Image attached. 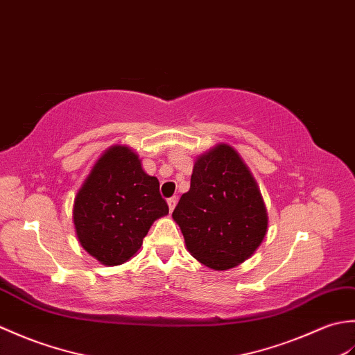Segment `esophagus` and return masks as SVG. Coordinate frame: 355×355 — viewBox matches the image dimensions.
I'll return each instance as SVG.
<instances>
[{"mask_svg":"<svg viewBox=\"0 0 355 355\" xmlns=\"http://www.w3.org/2000/svg\"><path fill=\"white\" fill-rule=\"evenodd\" d=\"M176 202H178V199L176 198H170L168 200H167V203H168V208H170V212L175 209V207H176Z\"/></svg>","mask_w":355,"mask_h":355,"instance_id":"1","label":"esophagus"}]
</instances>
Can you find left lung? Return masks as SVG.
Segmentation results:
<instances>
[{
  "instance_id": "8db88e82",
  "label": "left lung",
  "mask_w": 355,
  "mask_h": 355,
  "mask_svg": "<svg viewBox=\"0 0 355 355\" xmlns=\"http://www.w3.org/2000/svg\"><path fill=\"white\" fill-rule=\"evenodd\" d=\"M173 218L190 254L214 270H227L254 255L267 232V209L248 165L227 144L194 162L190 191Z\"/></svg>"
}]
</instances>
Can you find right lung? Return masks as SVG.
I'll return each instance as SVG.
<instances>
[{"label": "right lung", "instance_id": "obj_1", "mask_svg": "<svg viewBox=\"0 0 355 355\" xmlns=\"http://www.w3.org/2000/svg\"><path fill=\"white\" fill-rule=\"evenodd\" d=\"M167 214L159 180L147 175L132 148L112 146L77 191L73 222L78 243L91 257L118 266L137 254L155 220Z\"/></svg>", "mask_w": 355, "mask_h": 355}]
</instances>
